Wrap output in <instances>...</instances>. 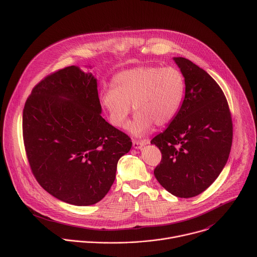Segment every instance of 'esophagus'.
<instances>
[{
    "mask_svg": "<svg viewBox=\"0 0 257 257\" xmlns=\"http://www.w3.org/2000/svg\"><path fill=\"white\" fill-rule=\"evenodd\" d=\"M150 142H151L150 139H144V140H142V141L133 140V141H132V144H133V148H134L135 150H139V149L142 148V146H144V145H146V144H149Z\"/></svg>",
    "mask_w": 257,
    "mask_h": 257,
    "instance_id": "1",
    "label": "esophagus"
}]
</instances>
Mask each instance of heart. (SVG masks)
Masks as SVG:
<instances>
[{
  "label": "heart",
  "mask_w": 257,
  "mask_h": 257,
  "mask_svg": "<svg viewBox=\"0 0 257 257\" xmlns=\"http://www.w3.org/2000/svg\"><path fill=\"white\" fill-rule=\"evenodd\" d=\"M113 86L99 95L108 120L125 128L133 105L136 116L129 126L135 136L148 133L153 124L169 125L179 113L184 99L186 82L176 67L140 66L122 71L114 77Z\"/></svg>",
  "instance_id": "b5f03b06"
}]
</instances>
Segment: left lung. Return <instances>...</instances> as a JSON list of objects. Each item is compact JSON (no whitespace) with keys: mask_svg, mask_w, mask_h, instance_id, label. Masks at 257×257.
<instances>
[{"mask_svg":"<svg viewBox=\"0 0 257 257\" xmlns=\"http://www.w3.org/2000/svg\"><path fill=\"white\" fill-rule=\"evenodd\" d=\"M174 60L185 78V97L176 118L151 141L162 153L154 173L167 191L190 198L206 190L227 164L233 123L214 79L188 59Z\"/></svg>","mask_w":257,"mask_h":257,"instance_id":"left-lung-1","label":"left lung"}]
</instances>
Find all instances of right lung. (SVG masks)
Returning <instances> with one entry per match:
<instances>
[{
  "instance_id": "add662e5",
  "label": "right lung",
  "mask_w": 257,
  "mask_h": 257,
  "mask_svg": "<svg viewBox=\"0 0 257 257\" xmlns=\"http://www.w3.org/2000/svg\"><path fill=\"white\" fill-rule=\"evenodd\" d=\"M96 79L70 66L36 84L23 108L24 148L33 176L73 205L101 200L116 178L130 137L100 115Z\"/></svg>"
}]
</instances>
